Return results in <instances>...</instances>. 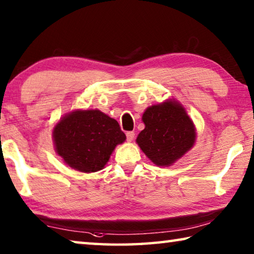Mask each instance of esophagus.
Wrapping results in <instances>:
<instances>
[{
    "label": "esophagus",
    "instance_id": "obj_1",
    "mask_svg": "<svg viewBox=\"0 0 254 254\" xmlns=\"http://www.w3.org/2000/svg\"><path fill=\"white\" fill-rule=\"evenodd\" d=\"M127 139L128 142H131V141L134 139V132H127Z\"/></svg>",
    "mask_w": 254,
    "mask_h": 254
}]
</instances>
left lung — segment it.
<instances>
[{
    "mask_svg": "<svg viewBox=\"0 0 254 254\" xmlns=\"http://www.w3.org/2000/svg\"><path fill=\"white\" fill-rule=\"evenodd\" d=\"M144 128L136 136L142 152L158 167H169L196 142V127L175 98L149 106L142 114Z\"/></svg>",
    "mask_w": 254,
    "mask_h": 254,
    "instance_id": "8db88e82",
    "label": "left lung"
}]
</instances>
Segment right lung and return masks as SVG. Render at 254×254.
Returning a JSON list of instances; mask_svg holds the SVG:
<instances>
[{
  "mask_svg": "<svg viewBox=\"0 0 254 254\" xmlns=\"http://www.w3.org/2000/svg\"><path fill=\"white\" fill-rule=\"evenodd\" d=\"M127 136L117 120L100 110H74L53 128L56 153L71 169L85 174L102 170Z\"/></svg>",
  "mask_w": 254,
  "mask_h": 254,
  "instance_id": "add662e5",
  "label": "right lung"
}]
</instances>
